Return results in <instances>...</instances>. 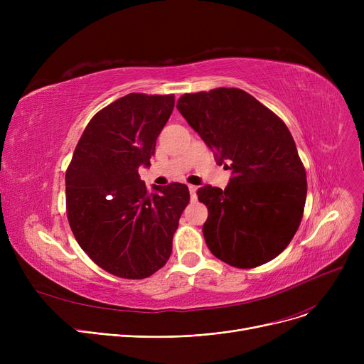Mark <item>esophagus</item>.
Wrapping results in <instances>:
<instances>
[{
    "instance_id": "obj_1",
    "label": "esophagus",
    "mask_w": 364,
    "mask_h": 364,
    "mask_svg": "<svg viewBox=\"0 0 364 364\" xmlns=\"http://www.w3.org/2000/svg\"><path fill=\"white\" fill-rule=\"evenodd\" d=\"M188 190H190V196H192V200H196L198 199V187L196 186H188Z\"/></svg>"
}]
</instances>
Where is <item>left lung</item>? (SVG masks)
Wrapping results in <instances>:
<instances>
[{
    "mask_svg": "<svg viewBox=\"0 0 364 364\" xmlns=\"http://www.w3.org/2000/svg\"><path fill=\"white\" fill-rule=\"evenodd\" d=\"M177 109L218 164L232 169L224 190L203 186L205 242L217 258L254 269L276 258L298 230L307 176L284 122L239 88L184 94Z\"/></svg>",
    "mask_w": 364,
    "mask_h": 364,
    "instance_id": "obj_1",
    "label": "left lung"
}]
</instances>
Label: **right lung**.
<instances>
[{"label":"right lung","mask_w":364,"mask_h":364,"mask_svg":"<svg viewBox=\"0 0 364 364\" xmlns=\"http://www.w3.org/2000/svg\"><path fill=\"white\" fill-rule=\"evenodd\" d=\"M174 95L131 92L95 113L66 171L69 225L85 254L110 274L144 279L166 264L186 184L149 190L139 168L150 166Z\"/></svg>","instance_id":"1"}]
</instances>
